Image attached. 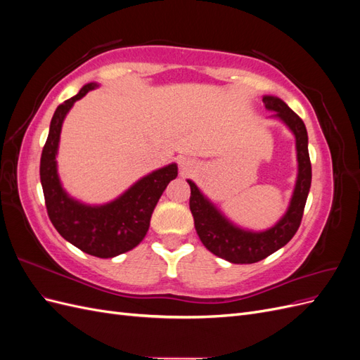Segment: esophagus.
Returning a JSON list of instances; mask_svg holds the SVG:
<instances>
[{
  "label": "esophagus",
  "mask_w": 360,
  "mask_h": 360,
  "mask_svg": "<svg viewBox=\"0 0 360 360\" xmlns=\"http://www.w3.org/2000/svg\"><path fill=\"white\" fill-rule=\"evenodd\" d=\"M195 168V162L189 158H183L180 159V169H181V174H188L191 172L192 169Z\"/></svg>",
  "instance_id": "obj_1"
}]
</instances>
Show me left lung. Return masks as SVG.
I'll return each mask as SVG.
<instances>
[{"mask_svg": "<svg viewBox=\"0 0 360 360\" xmlns=\"http://www.w3.org/2000/svg\"><path fill=\"white\" fill-rule=\"evenodd\" d=\"M266 110L284 123L296 139L297 179L284 216L264 231H252L233 224L217 207L205 197L192 180L189 207L193 216L195 230L202 245L216 257L234 264H252L285 246L299 230L303 209L311 188V160L308 151V132L302 118L276 96H263Z\"/></svg>", "mask_w": 360, "mask_h": 360, "instance_id": "1", "label": "left lung"}]
</instances>
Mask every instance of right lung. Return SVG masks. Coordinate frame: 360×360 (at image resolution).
Wrapping results in <instances>:
<instances>
[{
    "mask_svg": "<svg viewBox=\"0 0 360 360\" xmlns=\"http://www.w3.org/2000/svg\"><path fill=\"white\" fill-rule=\"evenodd\" d=\"M96 82L84 85L79 93L61 103L51 120L49 135L41 151L40 181L48 216L56 230L82 252L112 258L138 246L146 237L151 213L168 183L177 177V163L159 168L135 181L115 200L91 205L70 197L63 188L57 153L63 122L76 101L97 89Z\"/></svg>",
    "mask_w": 360,
    "mask_h": 360,
    "instance_id": "right-lung-1",
    "label": "right lung"
}]
</instances>
